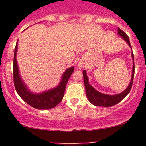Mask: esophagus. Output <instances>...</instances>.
Wrapping results in <instances>:
<instances>
[{"label":"esophagus","mask_w":146,"mask_h":146,"mask_svg":"<svg viewBox=\"0 0 146 146\" xmlns=\"http://www.w3.org/2000/svg\"><path fill=\"white\" fill-rule=\"evenodd\" d=\"M80 68H82V66H80Z\"/></svg>","instance_id":"1"}]
</instances>
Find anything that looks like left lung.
Returning <instances> with one entry per match:
<instances>
[{
  "label": "left lung",
  "instance_id": "obj_1",
  "mask_svg": "<svg viewBox=\"0 0 146 146\" xmlns=\"http://www.w3.org/2000/svg\"><path fill=\"white\" fill-rule=\"evenodd\" d=\"M118 34L121 37L126 41L129 45V46L131 48V46L130 41H129V37L127 36L126 33L123 32V30L118 28ZM132 58L133 61V70H132V77L131 80L130 84L128 86V88L123 91L121 93L118 94V95H105V94H102L101 92H98L93 87L91 86L88 82V78L86 75V71L85 70L82 71L83 73V80L84 84H85V92H86V95L88 97L89 101L92 103V104L95 106H102V107H111L115 104H118L130 92L131 89L132 88V85H133V77H134V72H135V66H134V56H133V52H132Z\"/></svg>",
  "mask_w": 146,
  "mask_h": 146
}]
</instances>
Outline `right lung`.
I'll use <instances>...</instances> for the list:
<instances>
[{
	"mask_svg": "<svg viewBox=\"0 0 146 146\" xmlns=\"http://www.w3.org/2000/svg\"><path fill=\"white\" fill-rule=\"evenodd\" d=\"M17 48V42L15 48L14 59H13V81L16 91L20 98L29 105L38 110H49L56 107L61 102L64 98L66 84L70 76L74 71V68L67 69L62 76V80L58 87L41 94H34L26 87L19 74L18 67L16 61V53Z\"/></svg>",
	"mask_w": 146,
	"mask_h": 146,
	"instance_id": "1",
	"label": "right lung"
}]
</instances>
